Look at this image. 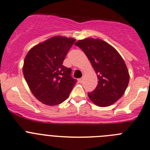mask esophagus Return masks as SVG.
I'll use <instances>...</instances> for the list:
<instances>
[{"label": "esophagus", "mask_w": 150, "mask_h": 150, "mask_svg": "<svg viewBox=\"0 0 150 150\" xmlns=\"http://www.w3.org/2000/svg\"><path fill=\"white\" fill-rule=\"evenodd\" d=\"M78 83H83V78H80V79H78Z\"/></svg>", "instance_id": "esophagus-1"}]
</instances>
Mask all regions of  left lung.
Returning a JSON list of instances; mask_svg holds the SVG:
<instances>
[{
    "label": "left lung",
    "mask_w": 150,
    "mask_h": 150,
    "mask_svg": "<svg viewBox=\"0 0 150 150\" xmlns=\"http://www.w3.org/2000/svg\"><path fill=\"white\" fill-rule=\"evenodd\" d=\"M75 45L86 54L97 74L98 84L88 96L100 107L112 105L124 95L129 82V70L117 50L100 39L86 38Z\"/></svg>",
    "instance_id": "left-lung-1"
}]
</instances>
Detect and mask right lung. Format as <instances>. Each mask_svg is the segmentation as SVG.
Wrapping results in <instances>:
<instances>
[{
    "mask_svg": "<svg viewBox=\"0 0 150 150\" xmlns=\"http://www.w3.org/2000/svg\"><path fill=\"white\" fill-rule=\"evenodd\" d=\"M75 39L55 36L33 47L26 55L23 74L36 98L48 105L62 103L77 80L63 61Z\"/></svg>",
    "mask_w": 150,
    "mask_h": 150,
    "instance_id": "obj_1",
    "label": "right lung"
}]
</instances>
